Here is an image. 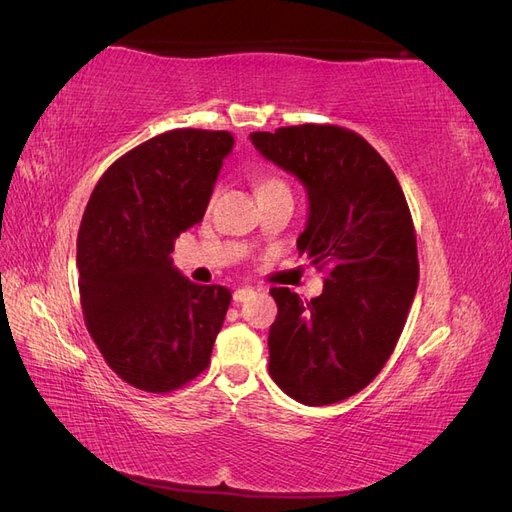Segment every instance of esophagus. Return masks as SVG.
I'll use <instances>...</instances> for the list:
<instances>
[{
	"label": "esophagus",
	"mask_w": 512,
	"mask_h": 512,
	"mask_svg": "<svg viewBox=\"0 0 512 512\" xmlns=\"http://www.w3.org/2000/svg\"><path fill=\"white\" fill-rule=\"evenodd\" d=\"M254 294V288L252 286H241L235 290V294H232V299H235V303H243L247 301Z\"/></svg>",
	"instance_id": "esophagus-1"
}]
</instances>
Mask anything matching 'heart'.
Instances as JSON below:
<instances>
[{"label": "heart", "mask_w": 512, "mask_h": 512, "mask_svg": "<svg viewBox=\"0 0 512 512\" xmlns=\"http://www.w3.org/2000/svg\"><path fill=\"white\" fill-rule=\"evenodd\" d=\"M254 185H256V194L277 190V188H286V183L280 177H273V175H258L254 179Z\"/></svg>", "instance_id": "1"}]
</instances>
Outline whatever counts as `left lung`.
I'll list each match as a JSON object with an SVG mask.
<instances>
[{
    "label": "left lung",
    "mask_w": 512,
    "mask_h": 512,
    "mask_svg": "<svg viewBox=\"0 0 512 512\" xmlns=\"http://www.w3.org/2000/svg\"><path fill=\"white\" fill-rule=\"evenodd\" d=\"M250 138L303 183L309 213L297 247L327 269L322 294L309 303L271 288L269 374L305 406L337 404L380 374L414 301L418 258L406 196L391 166L352 130L305 123Z\"/></svg>",
    "instance_id": "obj_1"
}]
</instances>
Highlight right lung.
I'll list each match as a JSON object with an SVG mask.
<instances>
[{
	"label": "right lung",
	"mask_w": 512,
	"mask_h": 512,
	"mask_svg": "<svg viewBox=\"0 0 512 512\" xmlns=\"http://www.w3.org/2000/svg\"><path fill=\"white\" fill-rule=\"evenodd\" d=\"M232 145L224 130L149 138L106 170L83 213L76 265L87 331L141 391L170 393L209 365L232 294L190 282L170 252L203 220Z\"/></svg>",
	"instance_id": "obj_1"
}]
</instances>
